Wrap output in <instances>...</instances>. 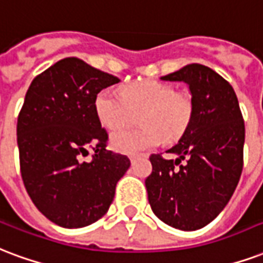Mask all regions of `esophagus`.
I'll return each mask as SVG.
<instances>
[{"instance_id": "obj_1", "label": "esophagus", "mask_w": 263, "mask_h": 263, "mask_svg": "<svg viewBox=\"0 0 263 263\" xmlns=\"http://www.w3.org/2000/svg\"><path fill=\"white\" fill-rule=\"evenodd\" d=\"M141 156H145V155H129V160H131V163H134V161L137 160L138 157H141Z\"/></svg>"}]
</instances>
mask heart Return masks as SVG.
<instances>
[{
  "mask_svg": "<svg viewBox=\"0 0 263 263\" xmlns=\"http://www.w3.org/2000/svg\"><path fill=\"white\" fill-rule=\"evenodd\" d=\"M135 129L112 132L110 143L116 151L137 153L160 145L163 139L174 142L188 129L194 117V100L190 93L176 92L171 83L142 81L126 85L121 95L103 89L95 99L97 120L107 129L128 124L131 111H139Z\"/></svg>",
  "mask_w": 263,
  "mask_h": 263,
  "instance_id": "b5f03b06",
  "label": "heart"
}]
</instances>
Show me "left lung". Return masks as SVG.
<instances>
[{"mask_svg": "<svg viewBox=\"0 0 263 263\" xmlns=\"http://www.w3.org/2000/svg\"><path fill=\"white\" fill-rule=\"evenodd\" d=\"M160 79L188 85L194 117L167 151L176 160L149 157L147 199L161 221L194 231L215 220L230 201L242 171L246 126L233 86L209 67L190 64Z\"/></svg>", "mask_w": 263, "mask_h": 263, "instance_id": "8db88e82", "label": "left lung"}]
</instances>
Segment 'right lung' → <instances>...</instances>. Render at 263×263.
I'll return each instance as SVG.
<instances>
[{"label":"right lung","mask_w":263,"mask_h":263,"mask_svg":"<svg viewBox=\"0 0 263 263\" xmlns=\"http://www.w3.org/2000/svg\"><path fill=\"white\" fill-rule=\"evenodd\" d=\"M120 82L77 57L64 58L34 78L17 117L23 184L34 206L52 223L79 229L106 215L118 180L131 161L107 151L97 120V93ZM95 155L85 162L87 149Z\"/></svg>","instance_id":"obj_1"}]
</instances>
